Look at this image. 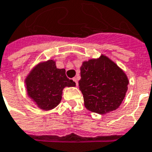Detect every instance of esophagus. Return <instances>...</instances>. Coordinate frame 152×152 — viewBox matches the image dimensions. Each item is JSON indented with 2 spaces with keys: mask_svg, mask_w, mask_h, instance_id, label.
<instances>
[{
  "mask_svg": "<svg viewBox=\"0 0 152 152\" xmlns=\"http://www.w3.org/2000/svg\"><path fill=\"white\" fill-rule=\"evenodd\" d=\"M73 80L75 81V83H76V86L78 85V83H77V77H74V78H73Z\"/></svg>",
  "mask_w": 152,
  "mask_h": 152,
  "instance_id": "34e87169",
  "label": "esophagus"
}]
</instances>
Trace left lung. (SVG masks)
<instances>
[{
	"label": "left lung",
	"mask_w": 152,
	"mask_h": 152,
	"mask_svg": "<svg viewBox=\"0 0 152 152\" xmlns=\"http://www.w3.org/2000/svg\"><path fill=\"white\" fill-rule=\"evenodd\" d=\"M80 70L78 85L86 108L99 115L118 109L128 88L124 70L103 54L83 61Z\"/></svg>",
	"instance_id": "8db88e82"
}]
</instances>
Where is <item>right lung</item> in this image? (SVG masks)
<instances>
[{"mask_svg":"<svg viewBox=\"0 0 152 152\" xmlns=\"http://www.w3.org/2000/svg\"><path fill=\"white\" fill-rule=\"evenodd\" d=\"M27 94L43 110L53 109L60 103L65 87L75 86L66 75L65 69H58L52 59L36 65L25 79Z\"/></svg>","mask_w":152,"mask_h":152,"instance_id":"right-lung-1","label":"right lung"}]
</instances>
